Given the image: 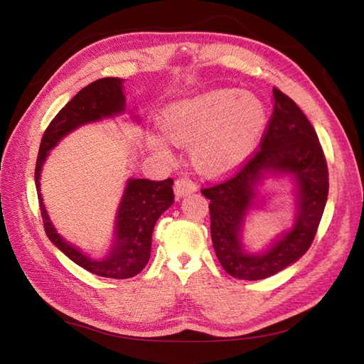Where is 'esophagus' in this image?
<instances>
[{"label": "esophagus", "instance_id": "34e87169", "mask_svg": "<svg viewBox=\"0 0 364 364\" xmlns=\"http://www.w3.org/2000/svg\"><path fill=\"white\" fill-rule=\"evenodd\" d=\"M197 191V185L190 179H178L174 183L176 197H185Z\"/></svg>", "mask_w": 364, "mask_h": 364}]
</instances>
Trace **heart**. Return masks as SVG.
Returning a JSON list of instances; mask_svg holds the SVG:
<instances>
[{"label":"heart","instance_id":"1","mask_svg":"<svg viewBox=\"0 0 364 364\" xmlns=\"http://www.w3.org/2000/svg\"><path fill=\"white\" fill-rule=\"evenodd\" d=\"M269 123L259 97L234 87L206 91L176 102L164 111L162 130L173 142L190 147L194 165L208 176L232 173L255 153ZM156 156H171L159 134L147 136Z\"/></svg>","mask_w":364,"mask_h":364}]
</instances>
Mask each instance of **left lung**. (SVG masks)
<instances>
[{"instance_id":"obj_1","label":"left lung","mask_w":364,"mask_h":364,"mask_svg":"<svg viewBox=\"0 0 364 364\" xmlns=\"http://www.w3.org/2000/svg\"><path fill=\"white\" fill-rule=\"evenodd\" d=\"M294 185L295 218L261 251L244 243L247 218L268 196L269 178ZM217 258L230 277L258 281L291 266L311 246L328 199V167L311 123L290 97L273 90V115L261 150L234 178L202 190Z\"/></svg>"}]
</instances>
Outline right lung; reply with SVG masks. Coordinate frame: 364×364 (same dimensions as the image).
Segmentation results:
<instances>
[{
	"mask_svg": "<svg viewBox=\"0 0 364 364\" xmlns=\"http://www.w3.org/2000/svg\"><path fill=\"white\" fill-rule=\"evenodd\" d=\"M127 114L134 123H139L135 111H126L124 79L105 77L85 86L74 95L62 111L53 118L42 136L35 170V183L41 214L47 237L60 252H63L77 266L97 277L126 279L136 277L146 267L151 252V234L158 218L174 203L173 179L161 182L129 178L114 220L111 245L103 257L74 246L63 238L54 228L41 194V173L50 156V151L59 142L82 126L100 123Z\"/></svg>",
	"mask_w": 364,
	"mask_h": 364,
	"instance_id": "1",
	"label": "right lung"
}]
</instances>
